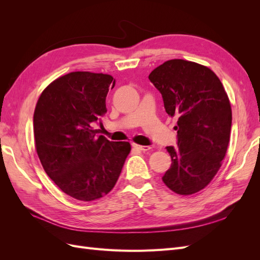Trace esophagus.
Wrapping results in <instances>:
<instances>
[{"instance_id": "1", "label": "esophagus", "mask_w": 260, "mask_h": 260, "mask_svg": "<svg viewBox=\"0 0 260 260\" xmlns=\"http://www.w3.org/2000/svg\"><path fill=\"white\" fill-rule=\"evenodd\" d=\"M132 147L135 149H138V151H142V152H145V151H148V149H151V147H149V146H143V145H138V144H132Z\"/></svg>"}]
</instances>
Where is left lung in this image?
Listing matches in <instances>:
<instances>
[{
    "label": "left lung",
    "instance_id": "1",
    "mask_svg": "<svg viewBox=\"0 0 260 260\" xmlns=\"http://www.w3.org/2000/svg\"><path fill=\"white\" fill-rule=\"evenodd\" d=\"M148 79L162 96L166 113L178 117L177 146H167L171 166L164 183L180 195L201 191L215 177L230 141L232 112L221 81L209 68L170 59Z\"/></svg>",
    "mask_w": 260,
    "mask_h": 260
}]
</instances>
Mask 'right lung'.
Listing matches in <instances>:
<instances>
[{
	"label": "right lung",
	"instance_id": "right-lung-1",
	"mask_svg": "<svg viewBox=\"0 0 260 260\" xmlns=\"http://www.w3.org/2000/svg\"><path fill=\"white\" fill-rule=\"evenodd\" d=\"M114 86L109 75L75 72L54 80L38 100V156L46 175L76 200L91 202L111 192L131 151L129 142H113L92 128L102 125Z\"/></svg>",
	"mask_w": 260,
	"mask_h": 260
}]
</instances>
